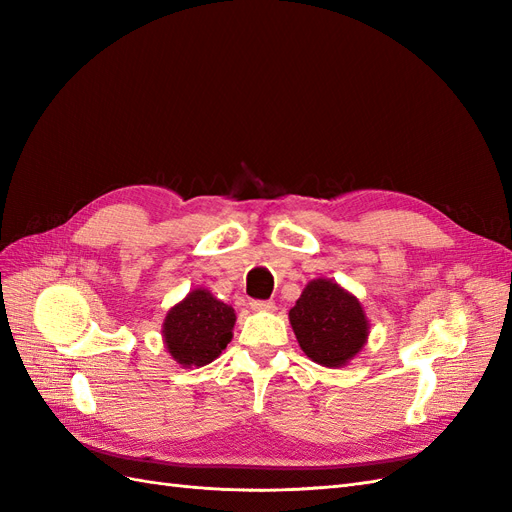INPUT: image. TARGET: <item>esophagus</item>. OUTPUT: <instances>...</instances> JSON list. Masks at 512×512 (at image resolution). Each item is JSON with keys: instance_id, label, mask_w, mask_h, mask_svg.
Masks as SVG:
<instances>
[{"instance_id": "34e87169", "label": "esophagus", "mask_w": 512, "mask_h": 512, "mask_svg": "<svg viewBox=\"0 0 512 512\" xmlns=\"http://www.w3.org/2000/svg\"><path fill=\"white\" fill-rule=\"evenodd\" d=\"M250 307L254 309V312H273V303L271 301H252Z\"/></svg>"}]
</instances>
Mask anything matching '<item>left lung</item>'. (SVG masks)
I'll return each instance as SVG.
<instances>
[{"instance_id":"8db88e82","label":"left lung","mask_w":512,"mask_h":512,"mask_svg":"<svg viewBox=\"0 0 512 512\" xmlns=\"http://www.w3.org/2000/svg\"><path fill=\"white\" fill-rule=\"evenodd\" d=\"M288 318L301 350L329 369L346 367L369 337L365 307L329 277L307 282Z\"/></svg>"}]
</instances>
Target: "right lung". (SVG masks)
<instances>
[{
  "mask_svg": "<svg viewBox=\"0 0 512 512\" xmlns=\"http://www.w3.org/2000/svg\"><path fill=\"white\" fill-rule=\"evenodd\" d=\"M235 322V309L211 290L194 288L168 309L162 322L164 346L181 367L209 365L230 344Z\"/></svg>",
  "mask_w": 512,
  "mask_h": 512,
  "instance_id": "1",
  "label": "right lung"
}]
</instances>
